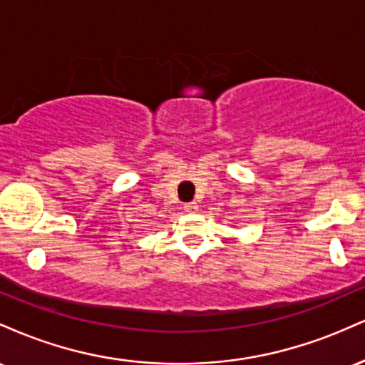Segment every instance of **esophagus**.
<instances>
[{
    "mask_svg": "<svg viewBox=\"0 0 365 365\" xmlns=\"http://www.w3.org/2000/svg\"><path fill=\"white\" fill-rule=\"evenodd\" d=\"M183 207H185L187 212H195L197 209H199V206H197V202H187Z\"/></svg>",
    "mask_w": 365,
    "mask_h": 365,
    "instance_id": "obj_1",
    "label": "esophagus"
}]
</instances>
